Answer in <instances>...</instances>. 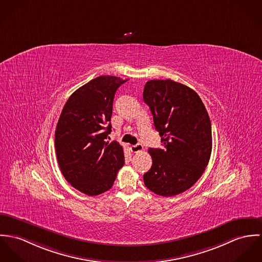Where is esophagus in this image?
Segmentation results:
<instances>
[{"label": "esophagus", "instance_id": "obj_1", "mask_svg": "<svg viewBox=\"0 0 262 262\" xmlns=\"http://www.w3.org/2000/svg\"><path fill=\"white\" fill-rule=\"evenodd\" d=\"M143 148H144V147H143V145H141V144L130 145V150H132L133 152H135V154L142 151V150H143Z\"/></svg>", "mask_w": 262, "mask_h": 262}]
</instances>
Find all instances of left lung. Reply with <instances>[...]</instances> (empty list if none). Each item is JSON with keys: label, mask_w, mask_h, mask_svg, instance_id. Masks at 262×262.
I'll return each mask as SVG.
<instances>
[{"label": "left lung", "mask_w": 262, "mask_h": 262, "mask_svg": "<svg viewBox=\"0 0 262 262\" xmlns=\"http://www.w3.org/2000/svg\"><path fill=\"white\" fill-rule=\"evenodd\" d=\"M143 98L164 148H148L152 165L145 187L171 197L190 189L202 176L212 151L211 121L200 96L171 79L145 83Z\"/></svg>", "instance_id": "obj_1"}]
</instances>
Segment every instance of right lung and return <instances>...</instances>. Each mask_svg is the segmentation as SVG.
Returning <instances> with one entry per match:
<instances>
[{
  "mask_svg": "<svg viewBox=\"0 0 262 262\" xmlns=\"http://www.w3.org/2000/svg\"><path fill=\"white\" fill-rule=\"evenodd\" d=\"M128 79L101 75L74 91L55 130L59 168L66 181L88 196L108 191L124 165L123 148L105 142L117 88Z\"/></svg>",
  "mask_w": 262,
  "mask_h": 262,
  "instance_id": "obj_1",
  "label": "right lung"
}]
</instances>
